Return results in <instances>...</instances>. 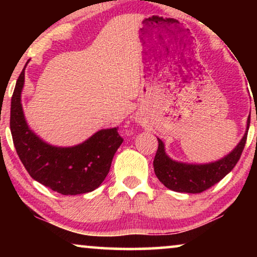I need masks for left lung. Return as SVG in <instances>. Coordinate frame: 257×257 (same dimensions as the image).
<instances>
[{
  "label": "left lung",
  "instance_id": "1",
  "mask_svg": "<svg viewBox=\"0 0 257 257\" xmlns=\"http://www.w3.org/2000/svg\"><path fill=\"white\" fill-rule=\"evenodd\" d=\"M250 115L248 117L247 127L240 143L235 149L221 159L208 164H188L173 160L167 156L165 144L158 138V151L154 157V173L161 184L168 189L179 193H201L226 177L235 167L244 149Z\"/></svg>",
  "mask_w": 257,
  "mask_h": 257
}]
</instances>
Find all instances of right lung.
<instances>
[{
    "label": "right lung",
    "mask_w": 257,
    "mask_h": 257,
    "mask_svg": "<svg viewBox=\"0 0 257 257\" xmlns=\"http://www.w3.org/2000/svg\"><path fill=\"white\" fill-rule=\"evenodd\" d=\"M24 66L16 82L10 107V131L16 152L30 177L63 195L92 192L110 171L112 159L121 145L118 128H105L75 146H54L42 140L24 117L21 94Z\"/></svg>",
    "instance_id": "1"
}]
</instances>
